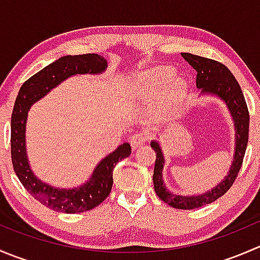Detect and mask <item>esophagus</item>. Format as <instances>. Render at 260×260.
<instances>
[{
  "label": "esophagus",
  "instance_id": "obj_1",
  "mask_svg": "<svg viewBox=\"0 0 260 260\" xmlns=\"http://www.w3.org/2000/svg\"><path fill=\"white\" fill-rule=\"evenodd\" d=\"M147 142V138L145 135H142V133H140V135H135L131 137V147H132L133 149H137L140 148V147H142L145 143Z\"/></svg>",
  "mask_w": 260,
  "mask_h": 260
}]
</instances>
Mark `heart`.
I'll return each instance as SVG.
<instances>
[{
	"instance_id": "b5f03b06",
	"label": "heart",
	"mask_w": 260,
	"mask_h": 260,
	"mask_svg": "<svg viewBox=\"0 0 260 260\" xmlns=\"http://www.w3.org/2000/svg\"><path fill=\"white\" fill-rule=\"evenodd\" d=\"M175 73V68L169 64L140 70L128 81V94L141 104L156 101L157 108L162 114L176 113L187 98L188 83Z\"/></svg>"
}]
</instances>
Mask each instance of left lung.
<instances>
[{
  "label": "left lung",
  "mask_w": 260,
  "mask_h": 260,
  "mask_svg": "<svg viewBox=\"0 0 260 260\" xmlns=\"http://www.w3.org/2000/svg\"><path fill=\"white\" fill-rule=\"evenodd\" d=\"M181 55L198 73L196 86L201 90V95L217 96L220 101L224 102L232 115L235 129L234 158H233L232 166L226 176L217 185H215L211 190L200 195H177L166 187L164 176H162L165 167L164 152L158 141L151 142V147L156 152L153 185L157 196L172 208L191 210V209H198L206 204L214 203L232 187L233 182L237 179L238 172L242 167L246 146H248L249 112L239 83L224 64L208 59V57L190 54V52H181Z\"/></svg>",
  "instance_id": "left-lung-1"
}]
</instances>
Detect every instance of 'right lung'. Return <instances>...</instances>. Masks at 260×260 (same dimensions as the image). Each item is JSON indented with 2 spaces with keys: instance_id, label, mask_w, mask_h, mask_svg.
Wrapping results in <instances>:
<instances>
[{
  "instance_id": "add662e5",
  "label": "right lung",
  "mask_w": 260,
  "mask_h": 260,
  "mask_svg": "<svg viewBox=\"0 0 260 260\" xmlns=\"http://www.w3.org/2000/svg\"><path fill=\"white\" fill-rule=\"evenodd\" d=\"M108 62L98 54L67 55L44 68L26 80L20 88L11 115V158L14 170L23 187L46 208L67 214H78L94 209L103 203L113 186V170L120 159L131 154V145L124 142L107 154L83 185L60 188L43 182L30 167L26 151V122L34 103L49 94L57 85L74 75H99Z\"/></svg>"
}]
</instances>
